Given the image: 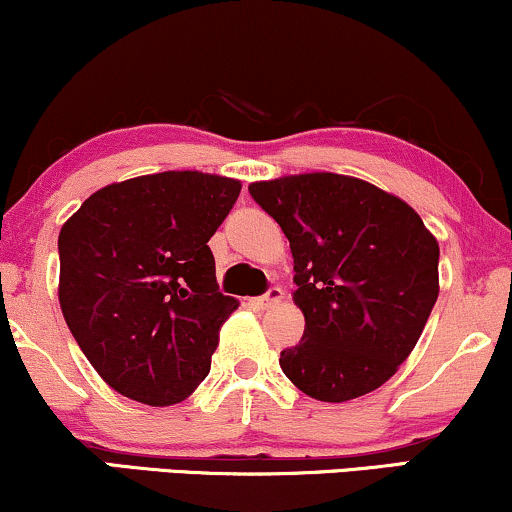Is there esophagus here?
Here are the masks:
<instances>
[{
    "mask_svg": "<svg viewBox=\"0 0 512 512\" xmlns=\"http://www.w3.org/2000/svg\"><path fill=\"white\" fill-rule=\"evenodd\" d=\"M282 296H285V292H282L280 287H270L266 294H263V296H258V304H261L263 308H270V306L280 304V301H282Z\"/></svg>",
    "mask_w": 512,
    "mask_h": 512,
    "instance_id": "1",
    "label": "esophagus"
}]
</instances>
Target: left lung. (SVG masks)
I'll list each match as a JSON object with an SVG mask.
<instances>
[{"instance_id": "obj_1", "label": "left lung", "mask_w": 512, "mask_h": 512, "mask_svg": "<svg viewBox=\"0 0 512 512\" xmlns=\"http://www.w3.org/2000/svg\"><path fill=\"white\" fill-rule=\"evenodd\" d=\"M249 192L289 239L306 318L301 342L280 353L282 372L330 403L382 387L439 296L437 239L406 201L349 175H285Z\"/></svg>"}]
</instances>
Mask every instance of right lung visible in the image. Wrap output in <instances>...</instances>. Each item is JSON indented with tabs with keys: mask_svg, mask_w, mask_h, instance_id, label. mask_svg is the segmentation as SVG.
<instances>
[{
	"mask_svg": "<svg viewBox=\"0 0 512 512\" xmlns=\"http://www.w3.org/2000/svg\"><path fill=\"white\" fill-rule=\"evenodd\" d=\"M239 189L223 175L166 170L102 187L63 223V318L118 394L173 406L204 382L239 306L218 292L208 239Z\"/></svg>",
	"mask_w": 512,
	"mask_h": 512,
	"instance_id": "1",
	"label": "right lung"
}]
</instances>
